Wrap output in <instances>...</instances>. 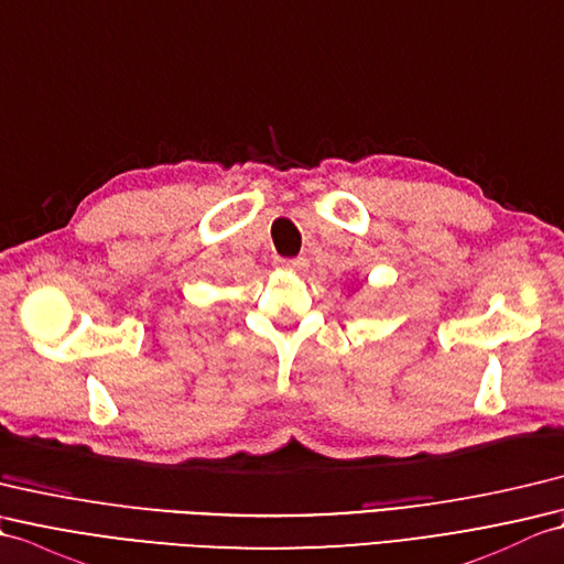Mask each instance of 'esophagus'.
I'll return each instance as SVG.
<instances>
[{
	"instance_id": "34e87169",
	"label": "esophagus",
	"mask_w": 564,
	"mask_h": 564,
	"mask_svg": "<svg viewBox=\"0 0 564 564\" xmlns=\"http://www.w3.org/2000/svg\"><path fill=\"white\" fill-rule=\"evenodd\" d=\"M278 265H280L282 270H290V272H304V270L308 268V258L299 256V258H292V260H280Z\"/></svg>"
}]
</instances>
